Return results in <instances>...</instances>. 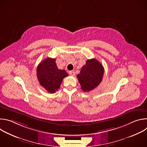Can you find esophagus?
Listing matches in <instances>:
<instances>
[{"label": "esophagus", "instance_id": "obj_1", "mask_svg": "<svg viewBox=\"0 0 147 147\" xmlns=\"http://www.w3.org/2000/svg\"><path fill=\"white\" fill-rule=\"evenodd\" d=\"M69 74H70V75L73 76L75 75V72L74 71H73V70L72 71H69Z\"/></svg>", "mask_w": 147, "mask_h": 147}]
</instances>
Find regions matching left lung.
<instances>
[{"label": "left lung", "instance_id": "1", "mask_svg": "<svg viewBox=\"0 0 147 147\" xmlns=\"http://www.w3.org/2000/svg\"><path fill=\"white\" fill-rule=\"evenodd\" d=\"M104 73V69L100 63L95 59L87 60L77 74V77L84 92H89L101 82Z\"/></svg>", "mask_w": 147, "mask_h": 147}]
</instances>
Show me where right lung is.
Returning <instances> with one entry per match:
<instances>
[{
  "mask_svg": "<svg viewBox=\"0 0 147 147\" xmlns=\"http://www.w3.org/2000/svg\"><path fill=\"white\" fill-rule=\"evenodd\" d=\"M36 76L40 85L48 92L53 94L58 90L63 79L68 74L65 70L57 68L55 59L48 57L38 66Z\"/></svg>",
  "mask_w": 147,
  "mask_h": 147,
  "instance_id": "obj_1",
  "label": "right lung"
}]
</instances>
